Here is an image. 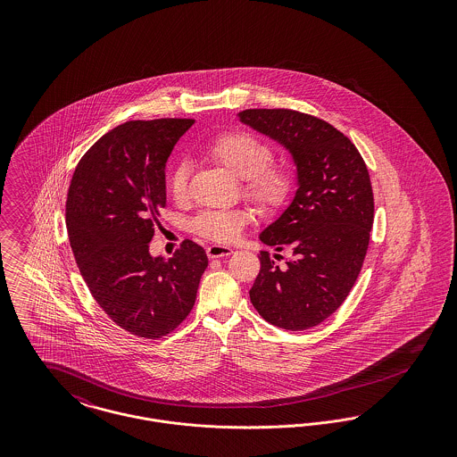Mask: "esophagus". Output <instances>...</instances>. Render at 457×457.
I'll return each instance as SVG.
<instances>
[{
  "mask_svg": "<svg viewBox=\"0 0 457 457\" xmlns=\"http://www.w3.org/2000/svg\"><path fill=\"white\" fill-rule=\"evenodd\" d=\"M233 253V248L224 246V245H212L207 248V257L209 259H219V257H228Z\"/></svg>",
  "mask_w": 457,
  "mask_h": 457,
  "instance_id": "34e87169",
  "label": "esophagus"
}]
</instances>
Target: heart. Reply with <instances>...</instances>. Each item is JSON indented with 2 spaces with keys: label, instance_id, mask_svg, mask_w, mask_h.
I'll return each mask as SVG.
<instances>
[{
  "label": "heart",
  "instance_id": "1",
  "mask_svg": "<svg viewBox=\"0 0 457 457\" xmlns=\"http://www.w3.org/2000/svg\"><path fill=\"white\" fill-rule=\"evenodd\" d=\"M209 155L229 173L243 179V194L261 209L270 211L283 204L291 192V174L281 166H272V151L262 140L245 131L219 135L207 147ZM170 194L185 200L188 194V168L178 164L170 178ZM246 220L241 211H205L194 220L196 235L228 243L238 237Z\"/></svg>",
  "mask_w": 457,
  "mask_h": 457
}]
</instances>
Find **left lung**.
<instances>
[{"label": "left lung", "mask_w": 457, "mask_h": 457, "mask_svg": "<svg viewBox=\"0 0 457 457\" xmlns=\"http://www.w3.org/2000/svg\"><path fill=\"white\" fill-rule=\"evenodd\" d=\"M239 121L281 144L296 166V192L262 243L292 253L279 268L261 252L250 300L262 317L304 330L330 317L356 283L369 248L373 192L358 149L324 120L293 109H245Z\"/></svg>", "instance_id": "obj_1"}]
</instances>
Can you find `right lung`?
<instances>
[{
  "label": "right lung",
  "instance_id": "right-lung-1",
  "mask_svg": "<svg viewBox=\"0 0 457 457\" xmlns=\"http://www.w3.org/2000/svg\"><path fill=\"white\" fill-rule=\"evenodd\" d=\"M194 120L127 121L80 159L66 198V229L94 300L133 336L157 339L195 304L207 255L185 239L171 259L149 243L166 205V162Z\"/></svg>",
  "mask_w": 457,
  "mask_h": 457
}]
</instances>
